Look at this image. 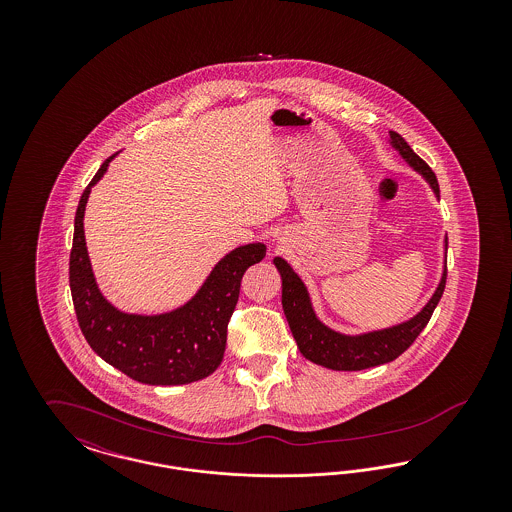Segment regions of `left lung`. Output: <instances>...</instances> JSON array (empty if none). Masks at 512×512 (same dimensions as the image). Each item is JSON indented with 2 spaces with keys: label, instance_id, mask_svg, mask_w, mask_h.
I'll use <instances>...</instances> for the list:
<instances>
[{
  "label": "left lung",
  "instance_id": "obj_1",
  "mask_svg": "<svg viewBox=\"0 0 512 512\" xmlns=\"http://www.w3.org/2000/svg\"><path fill=\"white\" fill-rule=\"evenodd\" d=\"M390 146L407 161V165L414 172H418L428 182V186L439 199L436 174L393 130L390 132ZM443 251L447 253V236L443 240ZM272 263L282 276V307L284 315L288 318L293 340L297 343V349L311 363L332 370H365L370 366L384 365L397 359L428 324L441 299V293L445 290L447 276V259H443V272L436 292L432 293L428 303L409 320L363 334H343L326 326L317 317L309 290L305 282L299 278V274L290 267V263L282 257H274Z\"/></svg>",
  "mask_w": 512,
  "mask_h": 512
}]
</instances>
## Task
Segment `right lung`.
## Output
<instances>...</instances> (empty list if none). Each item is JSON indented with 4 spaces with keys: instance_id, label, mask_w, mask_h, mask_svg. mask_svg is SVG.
<instances>
[{
    "instance_id": "add662e5",
    "label": "right lung",
    "mask_w": 512,
    "mask_h": 512,
    "mask_svg": "<svg viewBox=\"0 0 512 512\" xmlns=\"http://www.w3.org/2000/svg\"><path fill=\"white\" fill-rule=\"evenodd\" d=\"M115 155L99 167L80 197L74 217L69 282L80 330L105 363L136 382L149 386L192 384L219 368L242 276L251 265L263 261L267 245H238L226 253L192 299L172 311L138 315L117 309L99 290L84 236L88 197Z\"/></svg>"
}]
</instances>
